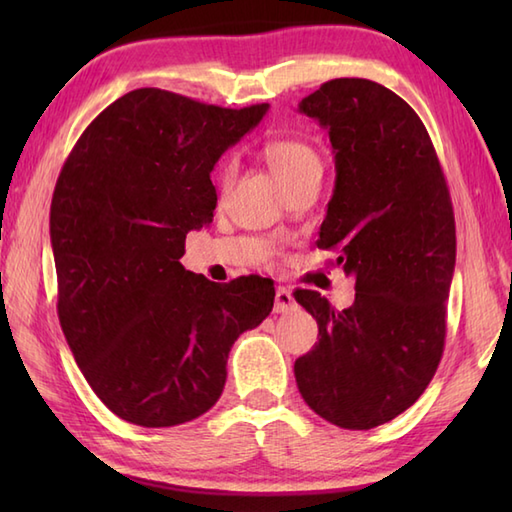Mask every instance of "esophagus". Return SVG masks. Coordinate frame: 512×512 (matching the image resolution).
<instances>
[{
    "instance_id": "obj_1",
    "label": "esophagus",
    "mask_w": 512,
    "mask_h": 512,
    "mask_svg": "<svg viewBox=\"0 0 512 512\" xmlns=\"http://www.w3.org/2000/svg\"><path fill=\"white\" fill-rule=\"evenodd\" d=\"M295 297H292V292L284 286H279L277 292H275V312L277 314H288L295 310Z\"/></svg>"
}]
</instances>
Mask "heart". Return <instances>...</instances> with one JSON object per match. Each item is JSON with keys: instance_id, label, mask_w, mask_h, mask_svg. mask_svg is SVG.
Instances as JSON below:
<instances>
[{"instance_id": "obj_1", "label": "heart", "mask_w": 512, "mask_h": 512, "mask_svg": "<svg viewBox=\"0 0 512 512\" xmlns=\"http://www.w3.org/2000/svg\"><path fill=\"white\" fill-rule=\"evenodd\" d=\"M264 158L275 171L279 182L284 184L288 193L297 191L308 184H319L323 178V156L321 151L314 147L306 138H275L266 143ZM235 176V160L228 158L220 169V182L222 187H228V182Z\"/></svg>"}]
</instances>
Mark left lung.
I'll list each match as a JSON object with an SVG mask.
<instances>
[{"instance_id": "obj_1", "label": "left lung", "mask_w": 512, "mask_h": 512, "mask_svg": "<svg viewBox=\"0 0 512 512\" xmlns=\"http://www.w3.org/2000/svg\"><path fill=\"white\" fill-rule=\"evenodd\" d=\"M328 129L336 182L319 248L356 277L350 308L314 290L295 299L319 343L295 361L303 400L341 429L400 416L444 352L455 268V217L427 127L409 103L367 79H334L299 103Z\"/></svg>"}]
</instances>
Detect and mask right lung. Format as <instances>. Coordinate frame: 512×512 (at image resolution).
Listing matches in <instances>:
<instances>
[{
  "mask_svg": "<svg viewBox=\"0 0 512 512\" xmlns=\"http://www.w3.org/2000/svg\"><path fill=\"white\" fill-rule=\"evenodd\" d=\"M266 112L140 88L105 107L63 162L50 206L57 312L118 418L158 429L202 416L237 336L273 310L264 277L213 284L180 264L187 233L213 220L215 162Z\"/></svg>",
  "mask_w": 512,
  "mask_h": 512,
  "instance_id": "1",
  "label": "right lung"
}]
</instances>
